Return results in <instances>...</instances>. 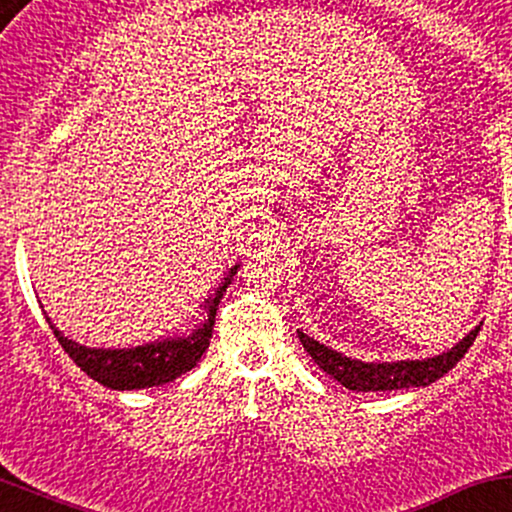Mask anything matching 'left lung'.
Here are the masks:
<instances>
[{"instance_id":"1","label":"left lung","mask_w":512,"mask_h":512,"mask_svg":"<svg viewBox=\"0 0 512 512\" xmlns=\"http://www.w3.org/2000/svg\"><path fill=\"white\" fill-rule=\"evenodd\" d=\"M479 329L481 324L474 326V329L450 350L433 355V358L394 360V363H384V360L382 363H365V360L348 358V355L314 341L312 336H307V333L302 331H297V336H300L304 350L312 355L314 363H317L326 375H331L333 380L341 382L346 389H353V392H394V389L428 387V384L440 380L442 375H447V372L464 358V353H467L469 346L474 343Z\"/></svg>"}]
</instances>
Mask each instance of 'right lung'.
Masks as SVG:
<instances>
[{
    "label": "right lung",
    "mask_w": 512,
    "mask_h": 512,
    "mask_svg": "<svg viewBox=\"0 0 512 512\" xmlns=\"http://www.w3.org/2000/svg\"><path fill=\"white\" fill-rule=\"evenodd\" d=\"M239 271V263L225 273L222 283L210 292L208 300L200 304L203 309V319L193 326L188 333H179V336H166L159 341L142 343V346L132 348H89L84 343L72 341L62 333L57 326L48 319L50 329H53L55 338L65 353L82 367L91 380H96L103 387L118 389V392H130V389H147L159 387V384H169L186 375L200 363L203 353L210 346L212 326H215V314L220 307L222 295L227 287L232 285L234 275Z\"/></svg>",
    "instance_id": "add662e5"
}]
</instances>
